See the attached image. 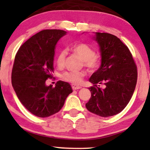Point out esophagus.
Wrapping results in <instances>:
<instances>
[{
    "label": "esophagus",
    "mask_w": 150,
    "mask_h": 150,
    "mask_svg": "<svg viewBox=\"0 0 150 150\" xmlns=\"http://www.w3.org/2000/svg\"><path fill=\"white\" fill-rule=\"evenodd\" d=\"M72 88H73V90H77V89H80L82 88V87L76 85H72Z\"/></svg>",
    "instance_id": "obj_1"
}]
</instances>
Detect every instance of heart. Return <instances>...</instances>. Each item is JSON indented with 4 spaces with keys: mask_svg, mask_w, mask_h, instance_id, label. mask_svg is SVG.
Here are the masks:
<instances>
[{
    "mask_svg": "<svg viewBox=\"0 0 150 150\" xmlns=\"http://www.w3.org/2000/svg\"><path fill=\"white\" fill-rule=\"evenodd\" d=\"M73 51L78 55L84 61V64L91 70H96L99 66L100 60L96 56L95 51L86 44H78L73 46ZM66 51H61L56 58V63L59 67L64 65ZM85 76V73L82 71H68L62 75V78L74 84H80Z\"/></svg>",
    "mask_w": 150,
    "mask_h": 150,
    "instance_id": "1",
    "label": "heart"
}]
</instances>
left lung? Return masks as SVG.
I'll return each instance as SVG.
<instances>
[{
	"mask_svg": "<svg viewBox=\"0 0 150 150\" xmlns=\"http://www.w3.org/2000/svg\"><path fill=\"white\" fill-rule=\"evenodd\" d=\"M94 34L101 65L89 80L94 85L89 88L91 98L86 108L99 116H112L121 112L131 99L137 83V67L130 50L120 39L108 33ZM100 83L105 88H100Z\"/></svg>",
	"mask_w": 150,
	"mask_h": 150,
	"instance_id": "8db88e82",
	"label": "left lung"
}]
</instances>
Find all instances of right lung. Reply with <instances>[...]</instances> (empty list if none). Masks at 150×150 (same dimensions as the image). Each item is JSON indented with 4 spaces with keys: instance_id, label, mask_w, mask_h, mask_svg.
<instances>
[{
    "instance_id": "right-lung-1",
    "label": "right lung",
    "mask_w": 150,
    "mask_h": 150,
    "mask_svg": "<svg viewBox=\"0 0 150 150\" xmlns=\"http://www.w3.org/2000/svg\"><path fill=\"white\" fill-rule=\"evenodd\" d=\"M65 31L46 30L38 32L24 43L15 58L12 70V85L25 107L40 118L55 114L64 105L72 87L58 81L55 87L46 85L52 77L55 49Z\"/></svg>"
}]
</instances>
